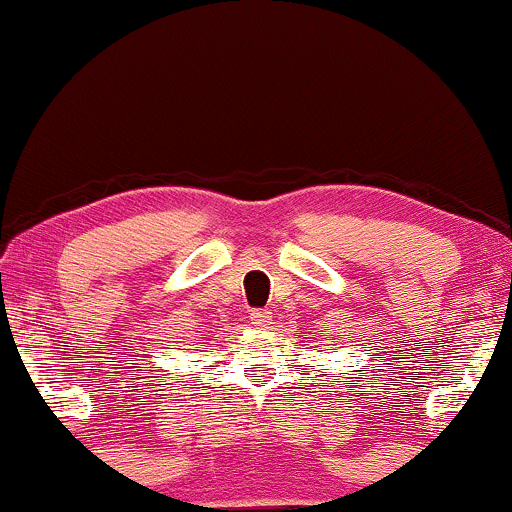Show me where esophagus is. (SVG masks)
I'll list each match as a JSON object with an SVG mask.
<instances>
[{"mask_svg":"<svg viewBox=\"0 0 512 512\" xmlns=\"http://www.w3.org/2000/svg\"><path fill=\"white\" fill-rule=\"evenodd\" d=\"M250 322L255 324L257 329H260V326H262V329H267V326L272 324V312H269V310H252L250 312Z\"/></svg>","mask_w":512,"mask_h":512,"instance_id":"obj_1","label":"esophagus"}]
</instances>
